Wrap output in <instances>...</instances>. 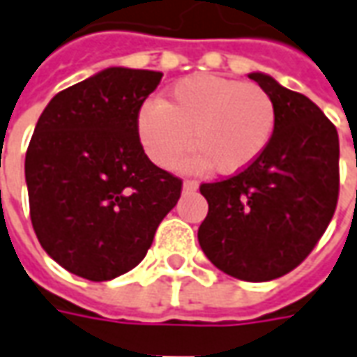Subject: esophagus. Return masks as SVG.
Wrapping results in <instances>:
<instances>
[{
  "mask_svg": "<svg viewBox=\"0 0 357 357\" xmlns=\"http://www.w3.org/2000/svg\"><path fill=\"white\" fill-rule=\"evenodd\" d=\"M197 189H199V183L193 181V179H185V181H183V191H185V193H193Z\"/></svg>",
  "mask_w": 357,
  "mask_h": 357,
  "instance_id": "34e87169",
  "label": "esophagus"
}]
</instances>
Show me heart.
<instances>
[{
  "mask_svg": "<svg viewBox=\"0 0 357 357\" xmlns=\"http://www.w3.org/2000/svg\"><path fill=\"white\" fill-rule=\"evenodd\" d=\"M274 129L276 104L265 89L218 75L181 79L166 100H146L137 116L144 153L158 166L170 168L193 144L199 153L181 166H213L218 174H238L259 160Z\"/></svg>",
  "mask_w": 357,
  "mask_h": 357,
  "instance_id": "b5f03b06",
  "label": "heart"
}]
</instances>
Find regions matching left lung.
<instances>
[{
	"label": "left lung",
	"instance_id": "obj_1",
	"mask_svg": "<svg viewBox=\"0 0 357 357\" xmlns=\"http://www.w3.org/2000/svg\"><path fill=\"white\" fill-rule=\"evenodd\" d=\"M276 104V129L261 158L230 178L201 183L208 214L199 226L204 255L222 273L266 282L313 251L338 201V133L317 104L251 73Z\"/></svg>",
	"mask_w": 357,
	"mask_h": 357
}]
</instances>
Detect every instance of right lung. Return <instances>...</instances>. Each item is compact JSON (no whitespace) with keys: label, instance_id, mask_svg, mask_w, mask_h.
Listing matches in <instances>:
<instances>
[{"label":"right lung","instance_id":"obj_1","mask_svg":"<svg viewBox=\"0 0 357 357\" xmlns=\"http://www.w3.org/2000/svg\"><path fill=\"white\" fill-rule=\"evenodd\" d=\"M160 71L108 67L57 92L24 158L32 228L57 265L92 282L135 268L181 195L144 154L137 116Z\"/></svg>","mask_w":357,"mask_h":357}]
</instances>
